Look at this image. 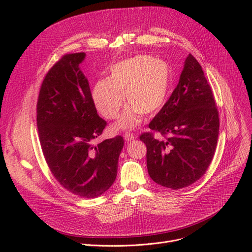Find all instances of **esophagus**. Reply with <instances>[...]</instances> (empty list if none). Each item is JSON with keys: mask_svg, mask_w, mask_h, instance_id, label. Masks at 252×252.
<instances>
[{"mask_svg": "<svg viewBox=\"0 0 252 252\" xmlns=\"http://www.w3.org/2000/svg\"><path fill=\"white\" fill-rule=\"evenodd\" d=\"M134 138H135V135L130 132H125V134H124V139L126 142H131L132 140H134Z\"/></svg>", "mask_w": 252, "mask_h": 252, "instance_id": "34e87169", "label": "esophagus"}]
</instances>
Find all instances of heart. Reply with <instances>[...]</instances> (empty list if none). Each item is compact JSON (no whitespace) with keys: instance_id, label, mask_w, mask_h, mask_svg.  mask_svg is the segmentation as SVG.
Returning a JSON list of instances; mask_svg holds the SVG:
<instances>
[{"instance_id":"b5f03b06","label":"heart","mask_w":252,"mask_h":252,"mask_svg":"<svg viewBox=\"0 0 252 252\" xmlns=\"http://www.w3.org/2000/svg\"><path fill=\"white\" fill-rule=\"evenodd\" d=\"M172 74L168 63L148 55H138L113 64L107 79L93 88L96 109L106 119H117L126 100L130 105L116 127L130 129L140 124L142 113L150 116L161 110L169 96Z\"/></svg>"}]
</instances>
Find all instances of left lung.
Masks as SVG:
<instances>
[{
  "label": "left lung",
  "instance_id": "left-lung-1",
  "mask_svg": "<svg viewBox=\"0 0 252 252\" xmlns=\"http://www.w3.org/2000/svg\"><path fill=\"white\" fill-rule=\"evenodd\" d=\"M140 135L147 147V169L157 184L181 189L205 174L217 148L220 120L202 66L189 55L168 101ZM163 138L158 140L153 133Z\"/></svg>",
  "mask_w": 252,
  "mask_h": 252
}]
</instances>
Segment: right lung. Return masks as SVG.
<instances>
[{"mask_svg":"<svg viewBox=\"0 0 252 252\" xmlns=\"http://www.w3.org/2000/svg\"><path fill=\"white\" fill-rule=\"evenodd\" d=\"M84 58V52L67 53L45 75L36 125L45 161L61 186L81 197H96L117 178L124 139L117 135L94 144L107 122L98 117L79 67Z\"/></svg>","mask_w":252,"mask_h":252,"instance_id":"right-lung-1","label":"right lung"}]
</instances>
